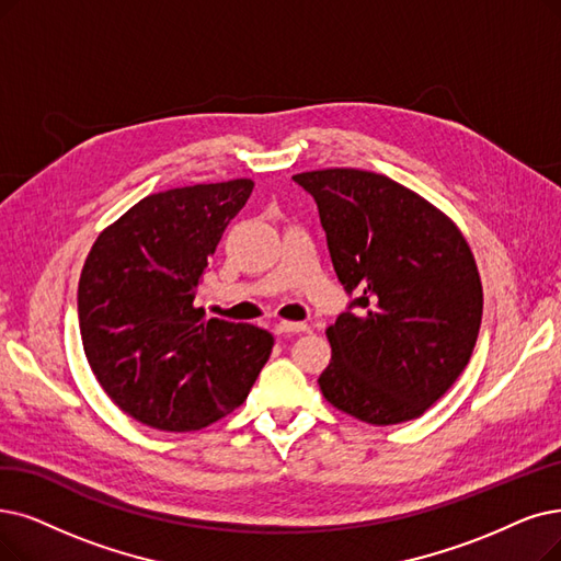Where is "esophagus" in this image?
<instances>
[{"instance_id":"esophagus-1","label":"esophagus","mask_w":561,"mask_h":561,"mask_svg":"<svg viewBox=\"0 0 561 561\" xmlns=\"http://www.w3.org/2000/svg\"><path fill=\"white\" fill-rule=\"evenodd\" d=\"M274 331L278 335H293V333H306V331H310V327L304 322H278L274 327Z\"/></svg>"}]
</instances>
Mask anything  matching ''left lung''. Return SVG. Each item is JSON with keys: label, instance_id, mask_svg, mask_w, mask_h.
I'll return each instance as SVG.
<instances>
[{"label": "left lung", "instance_id": "obj_1", "mask_svg": "<svg viewBox=\"0 0 561 561\" xmlns=\"http://www.w3.org/2000/svg\"><path fill=\"white\" fill-rule=\"evenodd\" d=\"M318 203L350 308L327 329L320 375L335 410L373 425L412 421L454 387L474 352L483 287L456 222L393 179L327 168L293 176Z\"/></svg>", "mask_w": 561, "mask_h": 561}]
</instances>
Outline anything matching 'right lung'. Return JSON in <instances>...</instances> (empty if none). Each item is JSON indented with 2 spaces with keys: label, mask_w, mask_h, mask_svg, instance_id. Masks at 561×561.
<instances>
[{
  "label": "right lung",
  "mask_w": 561,
  "mask_h": 561,
  "mask_svg": "<svg viewBox=\"0 0 561 561\" xmlns=\"http://www.w3.org/2000/svg\"><path fill=\"white\" fill-rule=\"evenodd\" d=\"M251 179L151 193L96 237L78 283L82 347L115 405L156 431L191 433L234 412L274 335L195 308L209 257Z\"/></svg>",
  "instance_id": "1"
}]
</instances>
